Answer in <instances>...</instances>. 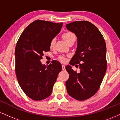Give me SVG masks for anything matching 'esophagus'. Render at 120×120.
Segmentation results:
<instances>
[{
	"label": "esophagus",
	"instance_id": "esophagus-1",
	"mask_svg": "<svg viewBox=\"0 0 120 120\" xmlns=\"http://www.w3.org/2000/svg\"><path fill=\"white\" fill-rule=\"evenodd\" d=\"M62 68H63V71H64V70H65V65H62Z\"/></svg>",
	"mask_w": 120,
	"mask_h": 120
}]
</instances>
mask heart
<instances>
[{
  "mask_svg": "<svg viewBox=\"0 0 120 120\" xmlns=\"http://www.w3.org/2000/svg\"><path fill=\"white\" fill-rule=\"evenodd\" d=\"M62 37H63L64 41L68 44L70 42H71V41H75V39H76V37H75V34H74L73 33L71 32V31H67V32H65L64 33H63ZM55 43V38H53V39H51V41H50V43H49V47H50L51 49H52V48L54 47ZM59 60H61V61H65L66 60H67V59H66L65 57H63V56H60V57H59Z\"/></svg>",
  "mask_w": 120,
  "mask_h": 120,
  "instance_id": "obj_1",
  "label": "heart"
}]
</instances>
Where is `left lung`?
Instances as JSON below:
<instances>
[{"mask_svg": "<svg viewBox=\"0 0 120 120\" xmlns=\"http://www.w3.org/2000/svg\"><path fill=\"white\" fill-rule=\"evenodd\" d=\"M66 27L76 35L78 40L77 50L69 64L80 69L77 73L71 66L65 67L69 75L65 82L67 90L75 99L85 100L98 91L105 75V42L98 29L87 21L73 22Z\"/></svg>", "mask_w": 120, "mask_h": 120, "instance_id": "8db88e82", "label": "left lung"}]
</instances>
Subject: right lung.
Masks as SVG:
<instances>
[{"mask_svg": "<svg viewBox=\"0 0 120 120\" xmlns=\"http://www.w3.org/2000/svg\"><path fill=\"white\" fill-rule=\"evenodd\" d=\"M63 23L37 20L25 29L15 49V71L24 93L34 100H42L51 95L61 64L53 60L42 65L45 52L50 51L49 43L60 31Z\"/></svg>", "mask_w": 120, "mask_h": 120, "instance_id": "1", "label": "right lung"}]
</instances>
